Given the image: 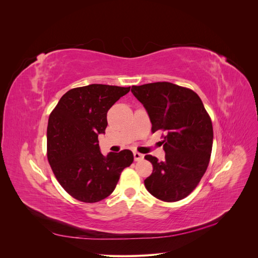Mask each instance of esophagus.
<instances>
[{
    "label": "esophagus",
    "mask_w": 258,
    "mask_h": 258,
    "mask_svg": "<svg viewBox=\"0 0 258 258\" xmlns=\"http://www.w3.org/2000/svg\"><path fill=\"white\" fill-rule=\"evenodd\" d=\"M134 157L136 161H140L144 158V156L142 154H140L139 152H134Z\"/></svg>",
    "instance_id": "esophagus-1"
}]
</instances>
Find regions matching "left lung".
Here are the masks:
<instances>
[{"mask_svg": "<svg viewBox=\"0 0 258 258\" xmlns=\"http://www.w3.org/2000/svg\"><path fill=\"white\" fill-rule=\"evenodd\" d=\"M131 92L145 107L152 131L166 132L165 159L145 156L153 165V173L144 181L146 189L162 201L181 200L207 171L213 144L210 116L196 92L172 83L132 86Z\"/></svg>", "mask_w": 258, "mask_h": 258, "instance_id": "1", "label": "left lung"}]
</instances>
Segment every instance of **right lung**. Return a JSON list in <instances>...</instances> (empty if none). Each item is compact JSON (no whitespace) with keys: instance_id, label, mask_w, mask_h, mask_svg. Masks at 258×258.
Returning <instances> with one entry per match:
<instances>
[{"instance_id":"add662e5","label":"right lung","mask_w":258,"mask_h":258,"mask_svg":"<svg viewBox=\"0 0 258 258\" xmlns=\"http://www.w3.org/2000/svg\"><path fill=\"white\" fill-rule=\"evenodd\" d=\"M129 90L102 84L73 88L49 115V165L60 185L77 200L92 204L110 196L121 171L134 161L129 150L102 155L98 141L105 134L107 111Z\"/></svg>"}]
</instances>
